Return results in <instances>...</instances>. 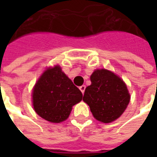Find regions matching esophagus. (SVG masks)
Returning <instances> with one entry per match:
<instances>
[{
    "mask_svg": "<svg viewBox=\"0 0 157 157\" xmlns=\"http://www.w3.org/2000/svg\"><path fill=\"white\" fill-rule=\"evenodd\" d=\"M80 90H81V92H82V93H84V92H85L86 90V86L85 85H82L80 86Z\"/></svg>",
    "mask_w": 157,
    "mask_h": 157,
    "instance_id": "obj_1",
    "label": "esophagus"
}]
</instances>
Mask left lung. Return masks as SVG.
<instances>
[{
	"label": "left lung",
	"mask_w": 157,
	"mask_h": 157,
	"mask_svg": "<svg viewBox=\"0 0 157 157\" xmlns=\"http://www.w3.org/2000/svg\"><path fill=\"white\" fill-rule=\"evenodd\" d=\"M92 84L85 90L83 101L90 107L94 118L110 123L119 118L127 108L130 96L121 78L102 69L91 75Z\"/></svg>",
	"instance_id": "obj_1"
}]
</instances>
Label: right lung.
I'll return each mask as SVG.
<instances>
[{"label": "right lung", "mask_w": 157, "mask_h": 157, "mask_svg": "<svg viewBox=\"0 0 157 157\" xmlns=\"http://www.w3.org/2000/svg\"><path fill=\"white\" fill-rule=\"evenodd\" d=\"M82 99V93L56 65L47 69L33 91V104L41 118L60 123L68 118L74 106Z\"/></svg>", "instance_id": "obj_1"}]
</instances>
